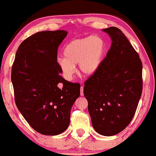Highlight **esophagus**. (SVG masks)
I'll list each match as a JSON object with an SVG mask.
<instances>
[{"label": "esophagus", "mask_w": 156, "mask_h": 156, "mask_svg": "<svg viewBox=\"0 0 156 156\" xmlns=\"http://www.w3.org/2000/svg\"><path fill=\"white\" fill-rule=\"evenodd\" d=\"M80 96H83V86H81V87H80Z\"/></svg>", "instance_id": "1"}]
</instances>
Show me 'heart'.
Returning a JSON list of instances; mask_svg holds the SVG:
<instances>
[{
    "label": "heart",
    "mask_w": 156,
    "mask_h": 156,
    "mask_svg": "<svg viewBox=\"0 0 156 156\" xmlns=\"http://www.w3.org/2000/svg\"><path fill=\"white\" fill-rule=\"evenodd\" d=\"M105 44L101 37H87L76 39L66 45L64 59H59L58 65L67 79H70L78 63L80 72L84 76L96 73L103 60Z\"/></svg>",
    "instance_id": "heart-1"
}]
</instances>
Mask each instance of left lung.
<instances>
[{
	"label": "left lung",
	"instance_id": "8db88e82",
	"mask_svg": "<svg viewBox=\"0 0 156 156\" xmlns=\"http://www.w3.org/2000/svg\"><path fill=\"white\" fill-rule=\"evenodd\" d=\"M112 39L106 57L84 83L93 127L104 136L125 129L135 115L143 90L138 53L117 27L104 29Z\"/></svg>",
	"mask_w": 156,
	"mask_h": 156
}]
</instances>
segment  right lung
<instances>
[{"label":"right lung","mask_w":156,"mask_h":156,"mask_svg":"<svg viewBox=\"0 0 156 156\" xmlns=\"http://www.w3.org/2000/svg\"><path fill=\"white\" fill-rule=\"evenodd\" d=\"M66 31L35 33L21 42L11 69L15 103L37 133L57 135L70 121V110L80 85L65 80L58 61V46Z\"/></svg>","instance_id":"right-lung-1"}]
</instances>
